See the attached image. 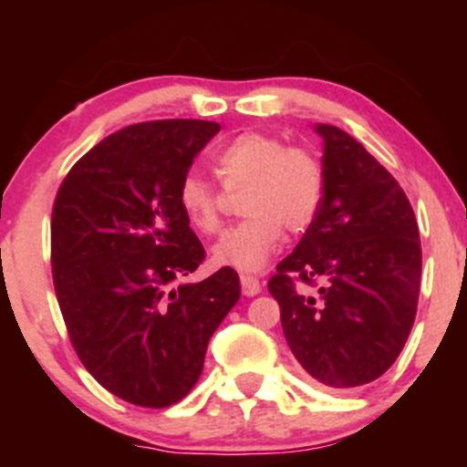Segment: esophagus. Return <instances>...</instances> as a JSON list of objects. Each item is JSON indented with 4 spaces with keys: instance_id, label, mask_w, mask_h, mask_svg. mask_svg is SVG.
Here are the masks:
<instances>
[{
    "instance_id": "esophagus-1",
    "label": "esophagus",
    "mask_w": 467,
    "mask_h": 467,
    "mask_svg": "<svg viewBox=\"0 0 467 467\" xmlns=\"http://www.w3.org/2000/svg\"><path fill=\"white\" fill-rule=\"evenodd\" d=\"M241 292H244L245 296H256V294L261 292L259 278L250 275H241Z\"/></svg>"
}]
</instances>
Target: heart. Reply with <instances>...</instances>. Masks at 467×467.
<instances>
[{
	"instance_id": "heart-1",
	"label": "heart",
	"mask_w": 467,
	"mask_h": 467,
	"mask_svg": "<svg viewBox=\"0 0 467 467\" xmlns=\"http://www.w3.org/2000/svg\"><path fill=\"white\" fill-rule=\"evenodd\" d=\"M217 175L226 191H244V222L223 233L213 245V264L237 272H259L267 265L287 233L312 226L323 202V166L307 149L289 147L281 138L245 131L219 149ZM178 206L197 233L215 234L222 228L223 192L189 171L180 180Z\"/></svg>"
}]
</instances>
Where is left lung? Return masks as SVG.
Segmentation results:
<instances>
[{"instance_id": "obj_1", "label": "left lung", "mask_w": 467, "mask_h": 467, "mask_svg": "<svg viewBox=\"0 0 467 467\" xmlns=\"http://www.w3.org/2000/svg\"><path fill=\"white\" fill-rule=\"evenodd\" d=\"M323 138V202L267 289L281 307L294 358L316 382L353 389L398 360L415 323L421 245L398 180L349 133L316 125ZM315 285L303 295L296 281Z\"/></svg>"}]
</instances>
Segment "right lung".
<instances>
[{"instance_id":"obj_1","label":"right lung","mask_w":467,"mask_h":467,"mask_svg":"<svg viewBox=\"0 0 467 467\" xmlns=\"http://www.w3.org/2000/svg\"><path fill=\"white\" fill-rule=\"evenodd\" d=\"M219 130L153 120L111 133L69 169L52 208V278L74 351L100 387L144 409L191 393L241 296L233 267L180 283L206 252L178 186Z\"/></svg>"}]
</instances>
